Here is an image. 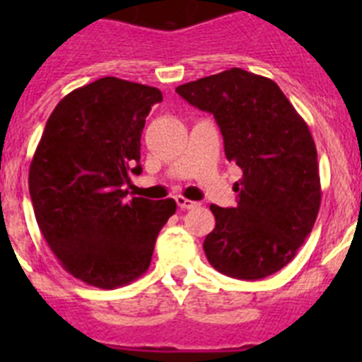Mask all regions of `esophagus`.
Returning a JSON list of instances; mask_svg holds the SVG:
<instances>
[{
    "label": "esophagus",
    "instance_id": "obj_1",
    "mask_svg": "<svg viewBox=\"0 0 362 362\" xmlns=\"http://www.w3.org/2000/svg\"><path fill=\"white\" fill-rule=\"evenodd\" d=\"M175 203H177V206L181 210H192V209H196V206H197L196 201H190V199H187V197H183V196L175 197Z\"/></svg>",
    "mask_w": 362,
    "mask_h": 362
}]
</instances>
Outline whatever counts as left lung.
<instances>
[{
    "label": "left lung",
    "instance_id": "left-lung-1",
    "mask_svg": "<svg viewBox=\"0 0 362 362\" xmlns=\"http://www.w3.org/2000/svg\"><path fill=\"white\" fill-rule=\"evenodd\" d=\"M179 95L219 124L228 161L241 168L238 204H210L209 263L235 279L272 276L296 257L321 206L317 150L308 124L272 79L230 69L185 83Z\"/></svg>",
    "mask_w": 362,
    "mask_h": 362
}]
</instances>
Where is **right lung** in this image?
I'll return each instance as SVG.
<instances>
[{"label":"right lung","instance_id":"1","mask_svg":"<svg viewBox=\"0 0 362 362\" xmlns=\"http://www.w3.org/2000/svg\"><path fill=\"white\" fill-rule=\"evenodd\" d=\"M156 86L101 78L57 103L28 170L37 226L76 279L103 290L141 277L174 199L132 197L123 187L141 172V134Z\"/></svg>","mask_w":362,"mask_h":362}]
</instances>
